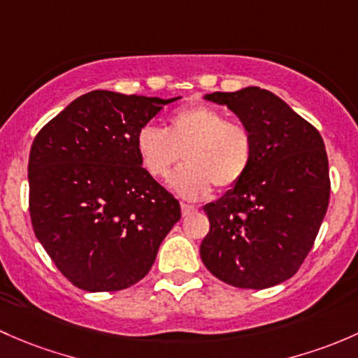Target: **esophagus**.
Wrapping results in <instances>:
<instances>
[{
	"label": "esophagus",
	"mask_w": 358,
	"mask_h": 358,
	"mask_svg": "<svg viewBox=\"0 0 358 358\" xmlns=\"http://www.w3.org/2000/svg\"><path fill=\"white\" fill-rule=\"evenodd\" d=\"M180 212H182V217H186V215H189V213L196 212V206L187 205V203H180Z\"/></svg>",
	"instance_id": "34e87169"
}]
</instances>
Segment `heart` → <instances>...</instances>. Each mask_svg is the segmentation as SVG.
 Listing matches in <instances>:
<instances>
[{"label": "heart", "mask_w": 358, "mask_h": 358, "mask_svg": "<svg viewBox=\"0 0 358 358\" xmlns=\"http://www.w3.org/2000/svg\"><path fill=\"white\" fill-rule=\"evenodd\" d=\"M136 152L155 179H165L184 155L186 167L171 178V187L187 200H201L215 184L236 186L250 169L253 139L241 124L227 122L224 113L206 105L178 110L169 129L146 124L136 134Z\"/></svg>", "instance_id": "b5f03b06"}]
</instances>
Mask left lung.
<instances>
[{
	"mask_svg": "<svg viewBox=\"0 0 358 358\" xmlns=\"http://www.w3.org/2000/svg\"><path fill=\"white\" fill-rule=\"evenodd\" d=\"M250 131L245 178L206 203L205 267L236 288L265 289L289 279L310 252L329 203V164L319 131L275 96L250 86L205 94Z\"/></svg>",
	"mask_w": 358,
	"mask_h": 358,
	"instance_id": "obj_1",
	"label": "left lung"
}]
</instances>
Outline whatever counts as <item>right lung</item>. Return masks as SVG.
<instances>
[{
  "label": "right lung",
  "mask_w": 358,
  "mask_h": 358,
  "mask_svg": "<svg viewBox=\"0 0 358 358\" xmlns=\"http://www.w3.org/2000/svg\"><path fill=\"white\" fill-rule=\"evenodd\" d=\"M179 98L91 91L36 136L29 155L32 227L77 288L119 291L141 281L180 219L179 201L136 152L139 129Z\"/></svg>",
  "instance_id": "right-lung-1"
}]
</instances>
